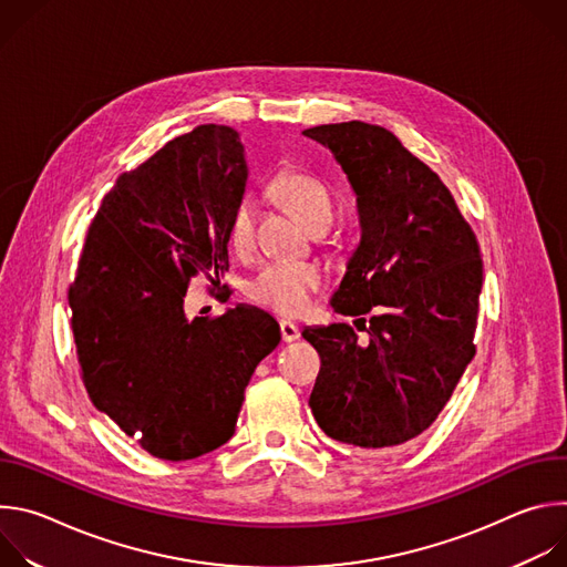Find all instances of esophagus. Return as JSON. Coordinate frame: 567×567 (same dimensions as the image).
<instances>
[{"mask_svg":"<svg viewBox=\"0 0 567 567\" xmlns=\"http://www.w3.org/2000/svg\"><path fill=\"white\" fill-rule=\"evenodd\" d=\"M280 337H282L285 343H291V341H296V339L300 337V330L293 326V322L282 320V322H280Z\"/></svg>","mask_w":567,"mask_h":567,"instance_id":"obj_1","label":"esophagus"}]
</instances>
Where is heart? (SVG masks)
I'll use <instances>...</instances> for the list:
<instances>
[{"label": "heart", "mask_w": 567, "mask_h": 567, "mask_svg": "<svg viewBox=\"0 0 567 567\" xmlns=\"http://www.w3.org/2000/svg\"><path fill=\"white\" fill-rule=\"evenodd\" d=\"M269 193L287 206L311 233H322L334 215L332 195L318 177L282 168L269 182ZM226 241L233 254L245 256L254 247V213L249 202H237L228 217ZM326 285L320 267L313 262L271 260L262 265L247 282V296L280 316H298L307 309L311 296Z\"/></svg>", "instance_id": "obj_1"}]
</instances>
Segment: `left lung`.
I'll list each match as a JSON object with an SVG mask.
<instances>
[{
	"mask_svg": "<svg viewBox=\"0 0 567 567\" xmlns=\"http://www.w3.org/2000/svg\"><path fill=\"white\" fill-rule=\"evenodd\" d=\"M302 134L337 156L357 193L361 245L332 307L372 311L368 341L348 322L302 332L320 357L309 409L332 440L396 446L437 420L475 357L477 239L437 173L385 127L350 121Z\"/></svg>",
	"mask_w": 567,
	"mask_h": 567,
	"instance_id": "8db88e82",
	"label": "left lung"
}]
</instances>
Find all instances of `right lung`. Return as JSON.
Segmentation results:
<instances>
[{"label":"right lung","mask_w":567,"mask_h":567,"mask_svg":"<svg viewBox=\"0 0 567 567\" xmlns=\"http://www.w3.org/2000/svg\"><path fill=\"white\" fill-rule=\"evenodd\" d=\"M245 184L235 130L208 123L168 141L103 197L69 285L92 403L161 460L228 442L251 374L280 343L278 322L256 307L184 313L190 280L217 285L228 269L226 228Z\"/></svg>","instance_id":"right-lung-1"}]
</instances>
